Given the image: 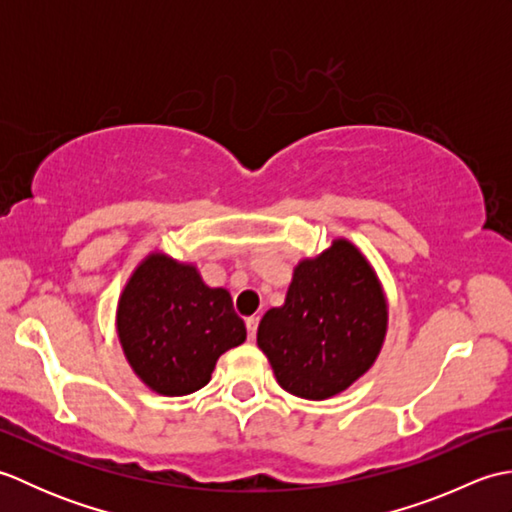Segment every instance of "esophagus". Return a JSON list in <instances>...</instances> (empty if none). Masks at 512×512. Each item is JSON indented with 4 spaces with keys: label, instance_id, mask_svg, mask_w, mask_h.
I'll list each match as a JSON object with an SVG mask.
<instances>
[{
    "label": "esophagus",
    "instance_id": "1",
    "mask_svg": "<svg viewBox=\"0 0 512 512\" xmlns=\"http://www.w3.org/2000/svg\"><path fill=\"white\" fill-rule=\"evenodd\" d=\"M257 325H259V317H248V319H246V330H248V339H250V341H255Z\"/></svg>",
    "mask_w": 512,
    "mask_h": 512
}]
</instances>
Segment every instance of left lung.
<instances>
[{"instance_id": "1", "label": "left lung", "mask_w": 512, "mask_h": 512, "mask_svg": "<svg viewBox=\"0 0 512 512\" xmlns=\"http://www.w3.org/2000/svg\"><path fill=\"white\" fill-rule=\"evenodd\" d=\"M387 332V301L361 250L334 239L295 268L286 303L264 314L257 345L288 394L325 400L374 365Z\"/></svg>"}]
</instances>
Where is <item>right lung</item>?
Listing matches in <instances>:
<instances>
[{
	"instance_id": "obj_1",
	"label": "right lung",
	"mask_w": 512,
	"mask_h": 512,
	"mask_svg": "<svg viewBox=\"0 0 512 512\" xmlns=\"http://www.w3.org/2000/svg\"><path fill=\"white\" fill-rule=\"evenodd\" d=\"M116 330L129 365L162 396H187L211 380L217 358L246 341L224 288L191 264L151 253L118 299Z\"/></svg>"
}]
</instances>
